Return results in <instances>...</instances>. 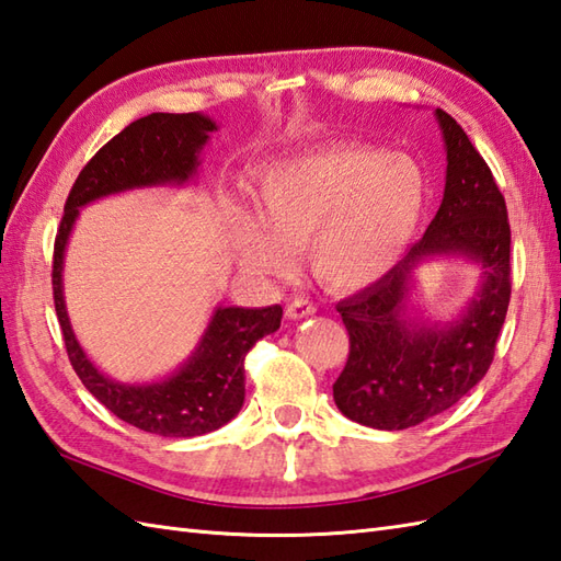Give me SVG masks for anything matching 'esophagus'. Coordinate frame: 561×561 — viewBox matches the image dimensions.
Instances as JSON below:
<instances>
[{"label": "esophagus", "mask_w": 561, "mask_h": 561, "mask_svg": "<svg viewBox=\"0 0 561 561\" xmlns=\"http://www.w3.org/2000/svg\"><path fill=\"white\" fill-rule=\"evenodd\" d=\"M312 312H316V304H312L306 296H298L289 306H286V318L289 320H301V318L312 316Z\"/></svg>", "instance_id": "34e87169"}]
</instances>
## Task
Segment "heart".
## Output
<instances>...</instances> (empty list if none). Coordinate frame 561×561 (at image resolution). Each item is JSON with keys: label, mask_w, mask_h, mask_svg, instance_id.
Instances as JSON below:
<instances>
[{"label": "heart", "mask_w": 561, "mask_h": 561, "mask_svg": "<svg viewBox=\"0 0 561 561\" xmlns=\"http://www.w3.org/2000/svg\"><path fill=\"white\" fill-rule=\"evenodd\" d=\"M430 203L423 167L380 146L342 142L265 167L257 215H243L233 245L260 275H284L291 245L310 241L318 275L358 289L409 251Z\"/></svg>", "instance_id": "1"}]
</instances>
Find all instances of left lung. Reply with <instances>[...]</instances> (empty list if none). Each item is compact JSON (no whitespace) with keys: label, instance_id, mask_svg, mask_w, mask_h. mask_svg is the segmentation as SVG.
Listing matches in <instances>:
<instances>
[{"label":"left lung","instance_id":"1","mask_svg":"<svg viewBox=\"0 0 561 561\" xmlns=\"http://www.w3.org/2000/svg\"><path fill=\"white\" fill-rule=\"evenodd\" d=\"M435 116L447 146V184L435 219L407 257L336 310L348 358L332 385L346 419L377 430L413 427L447 411L483 380L512 298V229L488 162L445 110ZM433 254H461L484 270L462 316L442 329L408 312L412 270Z\"/></svg>","mask_w":561,"mask_h":561}]
</instances>
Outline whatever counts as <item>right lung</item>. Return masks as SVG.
Segmentation results:
<instances>
[{
  "mask_svg": "<svg viewBox=\"0 0 561 561\" xmlns=\"http://www.w3.org/2000/svg\"><path fill=\"white\" fill-rule=\"evenodd\" d=\"M210 116L198 112H154L128 124L122 134L93 154L64 205L55 239L51 291L64 334V346L76 375L102 407L116 419L162 437H195L229 423L243 407L245 354L265 334L279 330L282 306L267 308H217L193 356L167 380L150 385H122L102 375L76 342L64 304V251L78 217V207L112 193L186 184L198 167V152L215 131Z\"/></svg>",
  "mask_w": 561,
  "mask_h": 561,
  "instance_id": "add662e5",
  "label": "right lung"
}]
</instances>
